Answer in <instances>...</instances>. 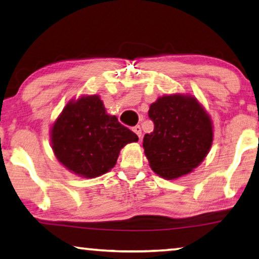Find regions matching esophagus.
<instances>
[{
  "instance_id": "obj_1",
  "label": "esophagus",
  "mask_w": 259,
  "mask_h": 259,
  "mask_svg": "<svg viewBox=\"0 0 259 259\" xmlns=\"http://www.w3.org/2000/svg\"><path fill=\"white\" fill-rule=\"evenodd\" d=\"M133 131H134L135 134L137 135L138 138H141V136H142V129H141V126H140V125L134 126V128H133Z\"/></svg>"
}]
</instances>
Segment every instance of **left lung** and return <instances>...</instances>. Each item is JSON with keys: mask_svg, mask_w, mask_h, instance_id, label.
Returning <instances> with one entry per match:
<instances>
[{"mask_svg": "<svg viewBox=\"0 0 259 259\" xmlns=\"http://www.w3.org/2000/svg\"><path fill=\"white\" fill-rule=\"evenodd\" d=\"M148 115L154 131L144 135L143 148L151 169L174 180L198 166L212 143V126L197 100L163 96L150 105Z\"/></svg>", "mask_w": 259, "mask_h": 259, "instance_id": "obj_1", "label": "left lung"}]
</instances>
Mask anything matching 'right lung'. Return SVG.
Returning a JSON list of instances; mask_svg holds the SVG:
<instances>
[{
	"mask_svg": "<svg viewBox=\"0 0 259 259\" xmlns=\"http://www.w3.org/2000/svg\"><path fill=\"white\" fill-rule=\"evenodd\" d=\"M137 141V135L116 116L107 115L96 95L68 103L52 130L53 150L58 161L87 178L108 172L116 164L119 150Z\"/></svg>",
	"mask_w": 259,
	"mask_h": 259,
	"instance_id": "1",
	"label": "right lung"
}]
</instances>
